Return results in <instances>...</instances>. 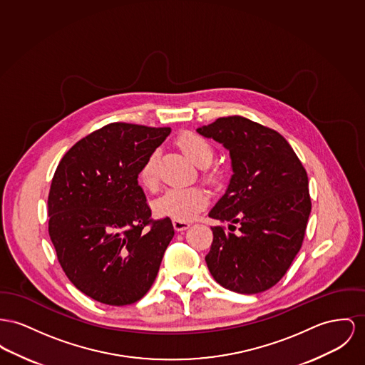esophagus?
Returning <instances> with one entry per match:
<instances>
[{"label":"esophagus","instance_id":"34e87169","mask_svg":"<svg viewBox=\"0 0 365 365\" xmlns=\"http://www.w3.org/2000/svg\"><path fill=\"white\" fill-rule=\"evenodd\" d=\"M173 227L175 231H184L190 228V222L187 221H180V220H173Z\"/></svg>","mask_w":365,"mask_h":365}]
</instances>
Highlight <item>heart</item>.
I'll return each mask as SVG.
<instances>
[{"label": "heart", "mask_w": 365, "mask_h": 365, "mask_svg": "<svg viewBox=\"0 0 365 365\" xmlns=\"http://www.w3.org/2000/svg\"><path fill=\"white\" fill-rule=\"evenodd\" d=\"M175 145L178 146L197 168H207L215 156V146L203 135L195 131H181L175 137ZM217 171L205 169V178L209 182L217 180ZM138 178L141 185L155 191L158 188V150H152L146 156ZM207 194L199 187L170 188L153 202V210L159 217H169L180 221H188L207 206Z\"/></svg>", "instance_id": "1"}]
</instances>
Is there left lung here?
Here are the masks:
<instances>
[{
	"label": "left lung",
	"mask_w": 365,
	"mask_h": 365,
	"mask_svg": "<svg viewBox=\"0 0 365 365\" xmlns=\"http://www.w3.org/2000/svg\"><path fill=\"white\" fill-rule=\"evenodd\" d=\"M230 150L232 177L209 217L228 222L212 227L205 260L221 287L243 294L272 288L302 247L312 199L306 169L275 130L242 116L219 118L197 128Z\"/></svg>",
	"instance_id": "left-lung-1"
}]
</instances>
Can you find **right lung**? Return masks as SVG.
Returning a JSON list of instances; mask_svg holds the SVG:
<instances>
[{
  "instance_id": "obj_1",
  "label": "right lung",
  "mask_w": 365,
  "mask_h": 365,
  "mask_svg": "<svg viewBox=\"0 0 365 365\" xmlns=\"http://www.w3.org/2000/svg\"><path fill=\"white\" fill-rule=\"evenodd\" d=\"M170 127L110 123L61 159L48 194V232L58 262L78 291L125 306L152 287L174 228L153 220L138 173Z\"/></svg>"
}]
</instances>
